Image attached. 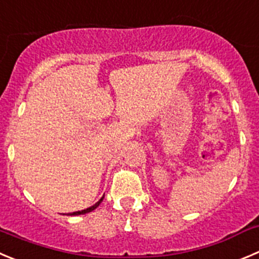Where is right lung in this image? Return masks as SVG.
I'll list each match as a JSON object with an SVG mask.
<instances>
[{"instance_id":"1","label":"right lung","mask_w":259,"mask_h":259,"mask_svg":"<svg viewBox=\"0 0 259 259\" xmlns=\"http://www.w3.org/2000/svg\"><path fill=\"white\" fill-rule=\"evenodd\" d=\"M103 198H105V195H103V197L101 198V199L98 200V202H97L96 204H93V206H92V207H89V208L81 209V211H78V212H72V213H69V216H78V214H85V213H88V212H92V211H93V209H96L97 207L100 206L101 202H102V200H103Z\"/></svg>"}]
</instances>
